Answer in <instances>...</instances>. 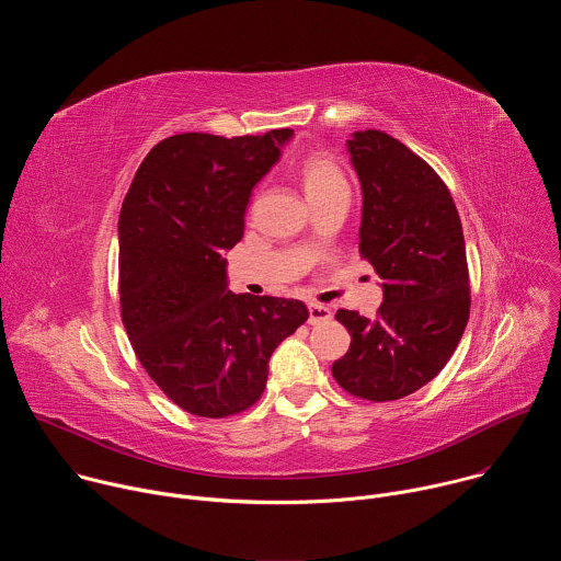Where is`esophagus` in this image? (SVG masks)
<instances>
[{
    "label": "esophagus",
    "instance_id": "esophagus-1",
    "mask_svg": "<svg viewBox=\"0 0 561 561\" xmlns=\"http://www.w3.org/2000/svg\"><path fill=\"white\" fill-rule=\"evenodd\" d=\"M333 319V310L324 304H308V324H322Z\"/></svg>",
    "mask_w": 561,
    "mask_h": 561
}]
</instances>
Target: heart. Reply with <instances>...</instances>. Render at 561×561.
<instances>
[{"instance_id":"obj_1","label":"heart","mask_w":561,"mask_h":561,"mask_svg":"<svg viewBox=\"0 0 561 561\" xmlns=\"http://www.w3.org/2000/svg\"><path fill=\"white\" fill-rule=\"evenodd\" d=\"M297 175L312 206L340 195L348 197V180L337 164V159L329 152L314 150L304 154L301 162L297 164Z\"/></svg>"}]
</instances>
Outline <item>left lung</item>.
I'll list each match as a JSON object with an SVG mask.
<instances>
[{"label": "left lung", "instance_id": "obj_1", "mask_svg": "<svg viewBox=\"0 0 561 561\" xmlns=\"http://www.w3.org/2000/svg\"><path fill=\"white\" fill-rule=\"evenodd\" d=\"M348 152L364 197L359 255L383 279V304L375 319L337 310L351 348L333 377L353 397L392 402L426 386L463 335L466 244L448 186L409 146L370 128Z\"/></svg>", "mask_w": 561, "mask_h": 561}]
</instances>
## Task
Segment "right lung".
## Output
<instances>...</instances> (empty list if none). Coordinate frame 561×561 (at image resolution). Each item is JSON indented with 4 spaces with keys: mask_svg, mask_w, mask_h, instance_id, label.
<instances>
[{
    "mask_svg": "<svg viewBox=\"0 0 561 561\" xmlns=\"http://www.w3.org/2000/svg\"><path fill=\"white\" fill-rule=\"evenodd\" d=\"M290 137V128L167 137L124 197L122 322L150 379L191 415L251 409L273 351L308 319L299 299L230 293L221 257L242 239L251 191Z\"/></svg>",
    "mask_w": 561,
    "mask_h": 561,
    "instance_id": "1",
    "label": "right lung"
}]
</instances>
